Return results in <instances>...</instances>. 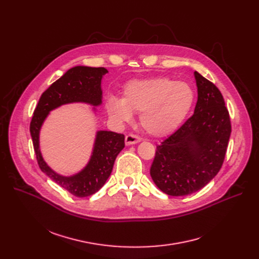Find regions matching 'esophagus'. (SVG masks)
<instances>
[{
  "instance_id": "esophagus-1",
  "label": "esophagus",
  "mask_w": 259,
  "mask_h": 259,
  "mask_svg": "<svg viewBox=\"0 0 259 259\" xmlns=\"http://www.w3.org/2000/svg\"><path fill=\"white\" fill-rule=\"evenodd\" d=\"M141 141V138L137 135H134V134H128L126 135L125 137V143L126 145H131V144H135V143H138Z\"/></svg>"
}]
</instances>
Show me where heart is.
<instances>
[{"mask_svg": "<svg viewBox=\"0 0 259 259\" xmlns=\"http://www.w3.org/2000/svg\"><path fill=\"white\" fill-rule=\"evenodd\" d=\"M195 100V90L184 81L152 78L129 82L123 99L112 97L107 102L109 116L118 122H129L139 114L141 127L153 136L172 133L186 119Z\"/></svg>", "mask_w": 259, "mask_h": 259, "instance_id": "obj_1", "label": "heart"}]
</instances>
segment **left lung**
<instances>
[{
  "instance_id": "8db88e82",
  "label": "left lung",
  "mask_w": 259,
  "mask_h": 259,
  "mask_svg": "<svg viewBox=\"0 0 259 259\" xmlns=\"http://www.w3.org/2000/svg\"><path fill=\"white\" fill-rule=\"evenodd\" d=\"M195 79L198 101L194 115L157 146L151 167L156 186L174 197L191 195L215 177L232 132L223 94L198 71Z\"/></svg>"
}]
</instances>
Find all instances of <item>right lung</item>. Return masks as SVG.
Listing matches in <instances>:
<instances>
[{"label": "right lung", "instance_id": "right-lung-1", "mask_svg": "<svg viewBox=\"0 0 259 259\" xmlns=\"http://www.w3.org/2000/svg\"><path fill=\"white\" fill-rule=\"evenodd\" d=\"M107 72L104 67L75 66L55 81L40 97L30 122L29 131L40 169L71 195L84 198L98 192L112 173L115 160L125 146V136L112 131H98L93 152L87 166L72 176H62L44 161L39 144L41 127L52 109L66 103L85 102L101 104V80Z\"/></svg>", "mask_w": 259, "mask_h": 259}]
</instances>
